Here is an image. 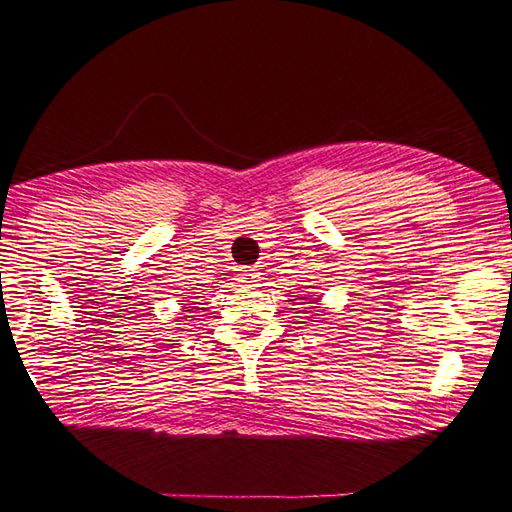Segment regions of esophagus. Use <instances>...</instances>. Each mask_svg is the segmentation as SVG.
Here are the masks:
<instances>
[{
	"label": "esophagus",
	"mask_w": 512,
	"mask_h": 512,
	"mask_svg": "<svg viewBox=\"0 0 512 512\" xmlns=\"http://www.w3.org/2000/svg\"><path fill=\"white\" fill-rule=\"evenodd\" d=\"M238 281L240 286H256V283L261 281V272H258L256 267H247V270H240Z\"/></svg>",
	"instance_id": "34e87169"
}]
</instances>
